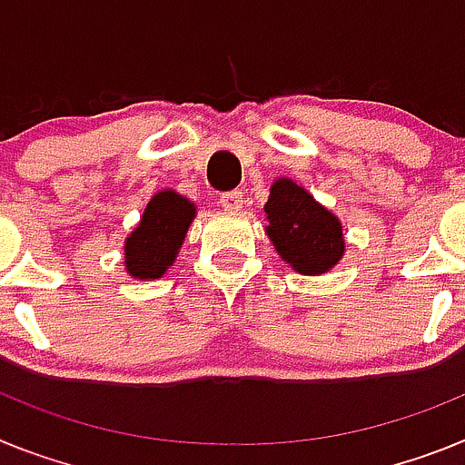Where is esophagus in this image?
<instances>
[{
    "label": "esophagus",
    "mask_w": 465,
    "mask_h": 465,
    "mask_svg": "<svg viewBox=\"0 0 465 465\" xmlns=\"http://www.w3.org/2000/svg\"><path fill=\"white\" fill-rule=\"evenodd\" d=\"M220 205L229 213H238V210H243V193L241 192H227L220 196Z\"/></svg>",
    "instance_id": "34e87169"
}]
</instances>
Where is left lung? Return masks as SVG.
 <instances>
[{
  "mask_svg": "<svg viewBox=\"0 0 465 465\" xmlns=\"http://www.w3.org/2000/svg\"><path fill=\"white\" fill-rule=\"evenodd\" d=\"M264 220L266 236L281 260L302 276H322L344 257V227L339 217L290 177L273 180Z\"/></svg>",
  "mask_w": 465,
  "mask_h": 465,
  "instance_id": "left-lung-1",
  "label": "left lung"
}]
</instances>
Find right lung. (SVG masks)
Returning <instances> with one entry per match:
<instances>
[{
  "instance_id": "obj_1",
  "label": "right lung",
  "mask_w": 465,
  "mask_h": 465,
  "mask_svg": "<svg viewBox=\"0 0 465 465\" xmlns=\"http://www.w3.org/2000/svg\"><path fill=\"white\" fill-rule=\"evenodd\" d=\"M196 217V205L175 189H161L149 199L137 227L124 241V264L135 281L163 276L180 252Z\"/></svg>"
}]
</instances>
